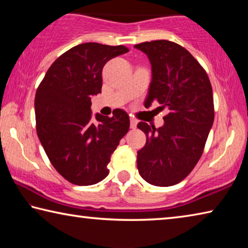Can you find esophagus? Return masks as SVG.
I'll use <instances>...</instances> for the list:
<instances>
[{
	"label": "esophagus",
	"instance_id": "1",
	"mask_svg": "<svg viewBox=\"0 0 248 248\" xmlns=\"http://www.w3.org/2000/svg\"><path fill=\"white\" fill-rule=\"evenodd\" d=\"M137 124H138V120H136L134 118L130 119V127H131V129H136Z\"/></svg>",
	"mask_w": 248,
	"mask_h": 248
}]
</instances>
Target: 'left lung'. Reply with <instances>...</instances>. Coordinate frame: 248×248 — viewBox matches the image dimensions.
<instances>
[{
    "instance_id": "1",
    "label": "left lung",
    "mask_w": 248,
    "mask_h": 248,
    "mask_svg": "<svg viewBox=\"0 0 248 248\" xmlns=\"http://www.w3.org/2000/svg\"><path fill=\"white\" fill-rule=\"evenodd\" d=\"M134 48L148 56L152 66L145 108L157 102L169 109L163 127L138 124L146 136L145 145L138 151V170L151 185L173 186L202 155L215 119L211 83L191 53L173 41H145Z\"/></svg>"
}]
</instances>
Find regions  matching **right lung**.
Masks as SVG:
<instances>
[{"label":"right lung","instance_id":"obj_1","mask_svg":"<svg viewBox=\"0 0 248 248\" xmlns=\"http://www.w3.org/2000/svg\"><path fill=\"white\" fill-rule=\"evenodd\" d=\"M128 51L124 46H75L53 62L37 89V134L52 166L71 184L89 186L106 177L111 154L129 131L123 109L95 119L91 109L92 96L102 92L104 65Z\"/></svg>","mask_w":248,"mask_h":248}]
</instances>
